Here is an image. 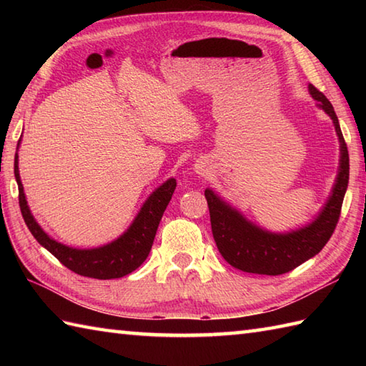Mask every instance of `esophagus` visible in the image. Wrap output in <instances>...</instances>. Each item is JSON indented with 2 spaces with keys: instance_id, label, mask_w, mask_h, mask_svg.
<instances>
[{
  "instance_id": "34e87169",
  "label": "esophagus",
  "mask_w": 366,
  "mask_h": 366,
  "mask_svg": "<svg viewBox=\"0 0 366 366\" xmlns=\"http://www.w3.org/2000/svg\"><path fill=\"white\" fill-rule=\"evenodd\" d=\"M195 171H197V173H198L199 176H206V173H207V165H206L204 162H197Z\"/></svg>"
}]
</instances>
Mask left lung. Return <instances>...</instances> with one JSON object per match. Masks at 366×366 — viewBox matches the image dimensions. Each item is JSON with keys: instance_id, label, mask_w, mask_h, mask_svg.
<instances>
[{"instance_id": "8db88e82", "label": "left lung", "mask_w": 366, "mask_h": 366, "mask_svg": "<svg viewBox=\"0 0 366 366\" xmlns=\"http://www.w3.org/2000/svg\"><path fill=\"white\" fill-rule=\"evenodd\" d=\"M308 91L317 102L316 105L330 116L340 142V167L335 184L327 203L312 223L290 232H272L245 219L242 212L220 198L212 189L204 192L217 248L224 261L248 274L282 275L300 266L322 250L340 219L349 182L347 146L329 99L313 84H310Z\"/></svg>"}]
</instances>
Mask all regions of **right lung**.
<instances>
[{
    "mask_svg": "<svg viewBox=\"0 0 366 366\" xmlns=\"http://www.w3.org/2000/svg\"><path fill=\"white\" fill-rule=\"evenodd\" d=\"M20 142L21 139H19V146ZM14 174L19 185L20 211L31 234L67 269L79 275L97 280L121 278L142 266L151 252L162 215L176 189L174 177H169L155 189L143 203L130 227L113 242L96 248H74L50 237L31 214L19 173L17 152L14 160Z\"/></svg>",
    "mask_w": 366,
    "mask_h": 366,
    "instance_id": "1",
    "label": "right lung"
}]
</instances>
